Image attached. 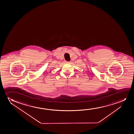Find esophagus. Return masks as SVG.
Returning <instances> with one entry per match:
<instances>
[{"label":"esophagus","instance_id":"obj_1","mask_svg":"<svg viewBox=\"0 0 134 134\" xmlns=\"http://www.w3.org/2000/svg\"><path fill=\"white\" fill-rule=\"evenodd\" d=\"M65 62L68 63H70V61H65Z\"/></svg>","mask_w":134,"mask_h":134}]
</instances>
